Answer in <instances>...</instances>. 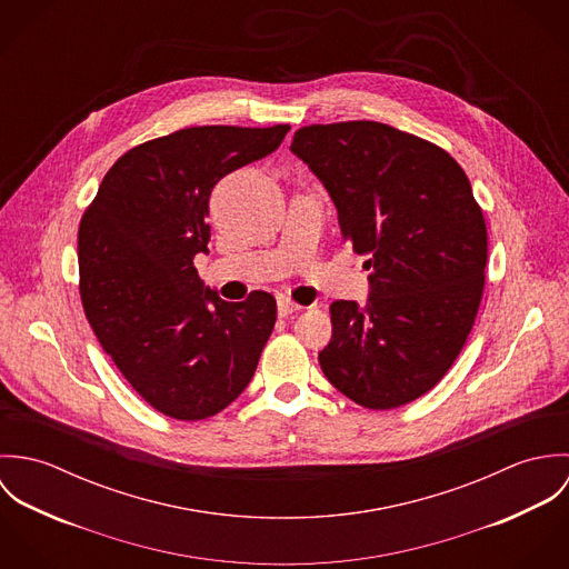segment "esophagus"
Segmentation results:
<instances>
[{
	"label": "esophagus",
	"instance_id": "esophagus-1",
	"mask_svg": "<svg viewBox=\"0 0 569 569\" xmlns=\"http://www.w3.org/2000/svg\"><path fill=\"white\" fill-rule=\"evenodd\" d=\"M300 309H302L300 305H296V302H291V300H287V298H280V300H278V316H280V318H289V316L298 313Z\"/></svg>",
	"mask_w": 569,
	"mask_h": 569
}]
</instances>
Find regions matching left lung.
<instances>
[{"instance_id":"1","label":"left lung","mask_w":569,"mask_h":569,"mask_svg":"<svg viewBox=\"0 0 569 569\" xmlns=\"http://www.w3.org/2000/svg\"><path fill=\"white\" fill-rule=\"evenodd\" d=\"M291 153L370 269L363 307L330 305L326 379L359 406H406L447 375L482 300L487 226L469 177L440 147L370 120L305 127Z\"/></svg>"}]
</instances>
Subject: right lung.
<instances>
[{
	"instance_id": "obj_1",
	"label": "right lung",
	"mask_w": 569,
	"mask_h": 569,
	"mask_svg": "<svg viewBox=\"0 0 569 569\" xmlns=\"http://www.w3.org/2000/svg\"><path fill=\"white\" fill-rule=\"evenodd\" d=\"M289 124L190 127L124 153L79 228L84 316L133 390L177 420H201L249 386L276 300L226 302L199 280L208 201L232 170L273 153Z\"/></svg>"
}]
</instances>
